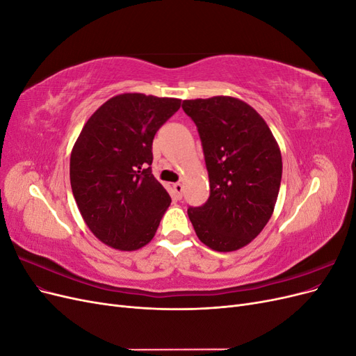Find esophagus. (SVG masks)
<instances>
[{
  "label": "esophagus",
  "mask_w": 356,
  "mask_h": 356,
  "mask_svg": "<svg viewBox=\"0 0 356 356\" xmlns=\"http://www.w3.org/2000/svg\"><path fill=\"white\" fill-rule=\"evenodd\" d=\"M174 191L177 193L178 197H181V193H182V184H181V182H175V184H174Z\"/></svg>",
  "instance_id": "esophagus-1"
}]
</instances>
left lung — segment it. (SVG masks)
I'll use <instances>...</instances> for the list:
<instances>
[{
	"label": "left lung",
	"mask_w": 356,
	"mask_h": 356,
	"mask_svg": "<svg viewBox=\"0 0 356 356\" xmlns=\"http://www.w3.org/2000/svg\"><path fill=\"white\" fill-rule=\"evenodd\" d=\"M182 110L197 126L211 187L207 203L188 208V218L211 250L238 251L272 217L282 178L281 149L264 118L238 98L190 99Z\"/></svg>",
	"instance_id": "1"
}]
</instances>
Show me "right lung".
Wrapping results in <instances>:
<instances>
[{
  "mask_svg": "<svg viewBox=\"0 0 356 356\" xmlns=\"http://www.w3.org/2000/svg\"><path fill=\"white\" fill-rule=\"evenodd\" d=\"M181 99L123 93L96 110L75 141L71 188L84 222L105 245L136 251L154 238L170 204L154 178L153 139Z\"/></svg>",
  "mask_w": 356,
  "mask_h": 356,
  "instance_id": "1",
  "label": "right lung"
}]
</instances>
